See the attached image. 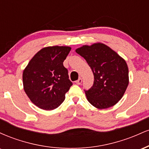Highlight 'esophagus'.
Masks as SVG:
<instances>
[{"mask_svg": "<svg viewBox=\"0 0 149 149\" xmlns=\"http://www.w3.org/2000/svg\"><path fill=\"white\" fill-rule=\"evenodd\" d=\"M82 82H83V80H82V78H80L79 79L77 80L76 83L77 85H80V84H81V83H82Z\"/></svg>", "mask_w": 149, "mask_h": 149, "instance_id": "esophagus-1", "label": "esophagus"}]
</instances>
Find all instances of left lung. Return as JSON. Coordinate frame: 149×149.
I'll return each mask as SVG.
<instances>
[{
	"mask_svg": "<svg viewBox=\"0 0 149 149\" xmlns=\"http://www.w3.org/2000/svg\"><path fill=\"white\" fill-rule=\"evenodd\" d=\"M76 52L86 60L93 72V85L85 90L88 102L100 109L117 104L129 83L125 61L103 43L83 45Z\"/></svg>",
	"mask_w": 149,
	"mask_h": 149,
	"instance_id": "8db88e82",
	"label": "left lung"
}]
</instances>
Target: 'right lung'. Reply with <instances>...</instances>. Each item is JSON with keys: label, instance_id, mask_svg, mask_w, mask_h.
<instances>
[{"label": "right lung", "instance_id": "1", "mask_svg": "<svg viewBox=\"0 0 149 149\" xmlns=\"http://www.w3.org/2000/svg\"><path fill=\"white\" fill-rule=\"evenodd\" d=\"M71 51L66 46L44 47L31 59L23 72L26 94L36 106L53 110L65 100L73 85L63 62Z\"/></svg>", "mask_w": 149, "mask_h": 149}]
</instances>
